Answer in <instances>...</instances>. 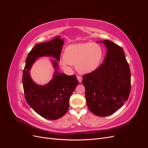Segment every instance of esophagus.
I'll return each mask as SVG.
<instances>
[{"label":"esophagus","instance_id":"34e87169","mask_svg":"<svg viewBox=\"0 0 148 148\" xmlns=\"http://www.w3.org/2000/svg\"><path fill=\"white\" fill-rule=\"evenodd\" d=\"M77 79L78 80L79 83H82V77H80V76H77Z\"/></svg>","mask_w":148,"mask_h":148}]
</instances>
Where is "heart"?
Here are the masks:
<instances>
[{
    "label": "heart",
    "instance_id": "1",
    "mask_svg": "<svg viewBox=\"0 0 148 148\" xmlns=\"http://www.w3.org/2000/svg\"><path fill=\"white\" fill-rule=\"evenodd\" d=\"M104 57V51L96 43L71 44L65 49L64 55L59 59V64L65 71H70L71 66L82 74L90 73L100 66Z\"/></svg>",
    "mask_w": 148,
    "mask_h": 148
}]
</instances>
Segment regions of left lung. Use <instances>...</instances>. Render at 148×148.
Segmentation results:
<instances>
[{
    "instance_id": "left-lung-1",
    "label": "left lung",
    "mask_w": 148,
    "mask_h": 148,
    "mask_svg": "<svg viewBox=\"0 0 148 148\" xmlns=\"http://www.w3.org/2000/svg\"><path fill=\"white\" fill-rule=\"evenodd\" d=\"M106 47L103 64L92 73L83 76L85 97L92 114L106 117L114 113L128 100L131 73L122 48L109 40L97 41Z\"/></svg>"
}]
</instances>
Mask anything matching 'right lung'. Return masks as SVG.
Wrapping results in <instances>:
<instances>
[{
	"label": "right lung",
	"mask_w": 148,
	"mask_h": 148,
	"mask_svg": "<svg viewBox=\"0 0 148 148\" xmlns=\"http://www.w3.org/2000/svg\"><path fill=\"white\" fill-rule=\"evenodd\" d=\"M64 40L57 36L51 41L38 44L31 50L26 59L23 73V86L25 99L36 112L48 120L61 118L68 111L70 97L79 82L75 75L69 76L58 71V62ZM41 56H52L55 69L51 81L39 85L33 82L29 71L34 62Z\"/></svg>",
	"instance_id": "add662e5"
}]
</instances>
